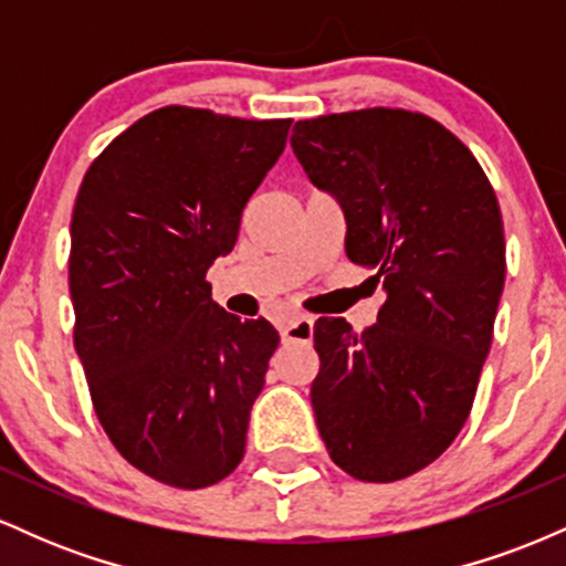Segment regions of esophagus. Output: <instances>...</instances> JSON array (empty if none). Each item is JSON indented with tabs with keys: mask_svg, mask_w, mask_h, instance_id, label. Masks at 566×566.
Segmentation results:
<instances>
[{
	"mask_svg": "<svg viewBox=\"0 0 566 566\" xmlns=\"http://www.w3.org/2000/svg\"><path fill=\"white\" fill-rule=\"evenodd\" d=\"M279 335H282L284 343H308L314 337V319L311 316H295V319L284 322L279 327Z\"/></svg>",
	"mask_w": 566,
	"mask_h": 566,
	"instance_id": "34e87169",
	"label": "esophagus"
}]
</instances>
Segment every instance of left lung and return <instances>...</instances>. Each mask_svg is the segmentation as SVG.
<instances>
[{
    "label": "left lung",
    "instance_id": "8db88e82",
    "mask_svg": "<svg viewBox=\"0 0 566 566\" xmlns=\"http://www.w3.org/2000/svg\"><path fill=\"white\" fill-rule=\"evenodd\" d=\"M292 151L340 201L346 255L386 303L356 335L314 327L311 407L335 465L361 482L426 469L469 420L505 282L503 218L490 180L426 114L361 108L303 119Z\"/></svg>",
    "mask_w": 566,
    "mask_h": 566
}]
</instances>
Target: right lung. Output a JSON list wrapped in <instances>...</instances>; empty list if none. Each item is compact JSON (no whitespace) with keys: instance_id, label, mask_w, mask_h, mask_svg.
Here are the masks:
<instances>
[{"instance_id":"1","label":"right lung","mask_w":566,"mask_h":566,"mask_svg":"<svg viewBox=\"0 0 566 566\" xmlns=\"http://www.w3.org/2000/svg\"><path fill=\"white\" fill-rule=\"evenodd\" d=\"M290 125L159 108L108 143L76 193V354L103 431L161 484H218L244 454L279 333L220 308L205 276L237 244Z\"/></svg>"}]
</instances>
